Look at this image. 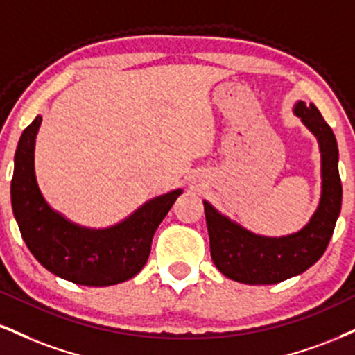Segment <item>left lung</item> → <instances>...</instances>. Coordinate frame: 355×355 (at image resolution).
Instances as JSON below:
<instances>
[{
  "instance_id": "8db88e82",
  "label": "left lung",
  "mask_w": 355,
  "mask_h": 355,
  "mask_svg": "<svg viewBox=\"0 0 355 355\" xmlns=\"http://www.w3.org/2000/svg\"><path fill=\"white\" fill-rule=\"evenodd\" d=\"M294 114L318 137L322 162V193L315 213L301 232L281 238L254 234L205 205L210 251L215 266L245 284H275L309 270L331 241L343 205L336 135L314 104L300 101Z\"/></svg>"
}]
</instances>
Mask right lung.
Returning <instances> with one entry per match:
<instances>
[{"mask_svg": "<svg viewBox=\"0 0 355 355\" xmlns=\"http://www.w3.org/2000/svg\"><path fill=\"white\" fill-rule=\"evenodd\" d=\"M41 115L24 129L15 153L11 205L28 250L53 275L83 286H112L147 263L152 238L182 190L150 200L122 223L91 230L71 223L42 198L34 175V140Z\"/></svg>", "mask_w": 355, "mask_h": 355, "instance_id": "add662e5", "label": "right lung"}]
</instances>
